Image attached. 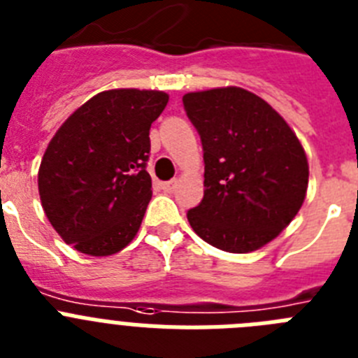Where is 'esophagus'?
Masks as SVG:
<instances>
[{
	"mask_svg": "<svg viewBox=\"0 0 358 358\" xmlns=\"http://www.w3.org/2000/svg\"><path fill=\"white\" fill-rule=\"evenodd\" d=\"M176 185H178V180H169V182H166V183H162V189H164V191L166 192H173L176 189Z\"/></svg>",
	"mask_w": 358,
	"mask_h": 358,
	"instance_id": "34e87169",
	"label": "esophagus"
}]
</instances>
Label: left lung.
<instances>
[{
  "instance_id": "left-lung-1",
  "label": "left lung",
  "mask_w": 358,
  "mask_h": 358,
  "mask_svg": "<svg viewBox=\"0 0 358 358\" xmlns=\"http://www.w3.org/2000/svg\"><path fill=\"white\" fill-rule=\"evenodd\" d=\"M203 148V200L187 213L192 231L232 254L257 250L299 213L308 160L272 106L238 86L183 95Z\"/></svg>"
}]
</instances>
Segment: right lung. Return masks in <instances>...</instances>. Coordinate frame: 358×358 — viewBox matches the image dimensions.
<instances>
[{"mask_svg": "<svg viewBox=\"0 0 358 358\" xmlns=\"http://www.w3.org/2000/svg\"><path fill=\"white\" fill-rule=\"evenodd\" d=\"M167 101L157 90H108L59 127L37 185L64 243L88 256H111L131 243L153 194L145 171L149 129Z\"/></svg>", "mask_w": 358, "mask_h": 358, "instance_id": "obj_1", "label": "right lung"}]
</instances>
